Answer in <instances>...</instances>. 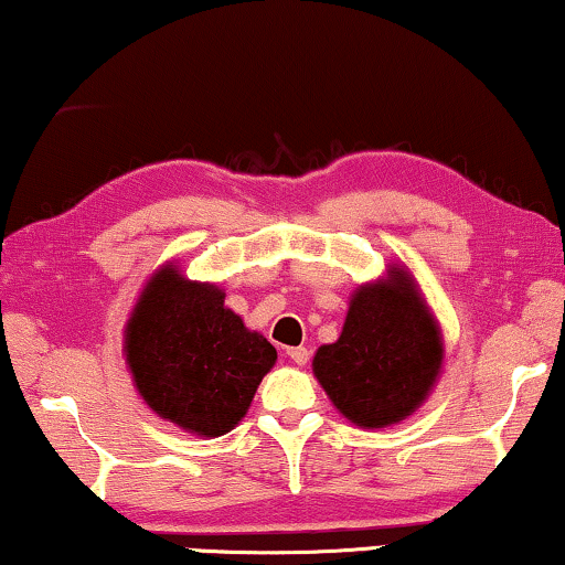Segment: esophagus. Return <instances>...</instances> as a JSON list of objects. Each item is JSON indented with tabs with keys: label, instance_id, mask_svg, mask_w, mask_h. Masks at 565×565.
<instances>
[{
	"label": "esophagus",
	"instance_id": "1",
	"mask_svg": "<svg viewBox=\"0 0 565 565\" xmlns=\"http://www.w3.org/2000/svg\"><path fill=\"white\" fill-rule=\"evenodd\" d=\"M288 356H290L292 362H296L298 366H302V364H308L310 351H308L306 347H292V349H288Z\"/></svg>",
	"mask_w": 565,
	"mask_h": 565
}]
</instances>
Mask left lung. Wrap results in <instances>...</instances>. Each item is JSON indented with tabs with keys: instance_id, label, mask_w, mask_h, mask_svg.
I'll list each match as a JSON object with an SVG mask.
<instances>
[{
	"instance_id": "obj_1",
	"label": "left lung",
	"mask_w": 565,
	"mask_h": 565,
	"mask_svg": "<svg viewBox=\"0 0 565 565\" xmlns=\"http://www.w3.org/2000/svg\"><path fill=\"white\" fill-rule=\"evenodd\" d=\"M444 339L405 267L362 285L349 302L339 341L313 356V374L343 418L387 428L423 405L438 380Z\"/></svg>"
}]
</instances>
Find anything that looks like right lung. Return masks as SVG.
<instances>
[{"label": "right lung", "mask_w": 565, "mask_h": 565, "mask_svg": "<svg viewBox=\"0 0 565 565\" xmlns=\"http://www.w3.org/2000/svg\"><path fill=\"white\" fill-rule=\"evenodd\" d=\"M125 356L137 392L160 418L216 438L247 415L277 351L224 306V290L162 265L129 316Z\"/></svg>", "instance_id": "add662e5"}]
</instances>
